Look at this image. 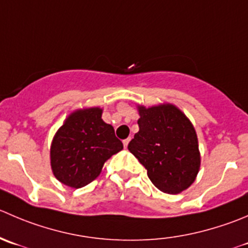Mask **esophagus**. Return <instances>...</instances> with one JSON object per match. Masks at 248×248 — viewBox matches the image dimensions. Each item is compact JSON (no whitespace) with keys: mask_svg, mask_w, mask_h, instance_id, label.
<instances>
[{"mask_svg":"<svg viewBox=\"0 0 248 248\" xmlns=\"http://www.w3.org/2000/svg\"><path fill=\"white\" fill-rule=\"evenodd\" d=\"M129 140H131V138H127V139H124V148H127V145H128Z\"/></svg>","mask_w":248,"mask_h":248,"instance_id":"obj_1","label":"esophagus"}]
</instances>
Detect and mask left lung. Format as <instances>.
<instances>
[{"instance_id":"obj_1","label":"left lung","mask_w":248,"mask_h":248,"mask_svg":"<svg viewBox=\"0 0 248 248\" xmlns=\"http://www.w3.org/2000/svg\"><path fill=\"white\" fill-rule=\"evenodd\" d=\"M139 131L128 150L158 190L178 194L188 189L200 168L198 137L191 122L170 104L139 107Z\"/></svg>"}]
</instances>
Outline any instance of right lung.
I'll use <instances>...</instances> for the list:
<instances>
[{
    "instance_id": "obj_1",
    "label": "right lung",
    "mask_w": 248,
    "mask_h": 248,
    "mask_svg": "<svg viewBox=\"0 0 248 248\" xmlns=\"http://www.w3.org/2000/svg\"><path fill=\"white\" fill-rule=\"evenodd\" d=\"M124 149L114 127L102 120V109L78 110L58 129L50 146L55 178L71 188H82L99 175L103 165Z\"/></svg>"
}]
</instances>
